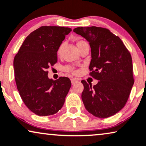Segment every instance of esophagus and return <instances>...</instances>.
<instances>
[{"label": "esophagus", "instance_id": "1", "mask_svg": "<svg viewBox=\"0 0 146 146\" xmlns=\"http://www.w3.org/2000/svg\"><path fill=\"white\" fill-rule=\"evenodd\" d=\"M78 79H76V78H71V82H72V84H75V83L78 82Z\"/></svg>", "mask_w": 146, "mask_h": 146}]
</instances>
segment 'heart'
I'll list each match as a JSON object with an SVG mask.
<instances>
[{"instance_id": "1", "label": "heart", "mask_w": 146, "mask_h": 146, "mask_svg": "<svg viewBox=\"0 0 146 146\" xmlns=\"http://www.w3.org/2000/svg\"><path fill=\"white\" fill-rule=\"evenodd\" d=\"M82 42H84V41H82V40H78L76 41V45H77V46H78V45H80V43H82ZM62 48H63V44H61V45H60V46L59 47V48H58V54H60V53H61L62 50ZM65 70L67 72H73V73L75 72L74 70L72 68L69 67V66H68V67H66V68H65Z\"/></svg>"}]
</instances>
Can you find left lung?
I'll list each match as a JSON object with an SVG mask.
<instances>
[{
  "label": "left lung",
  "mask_w": 146,
  "mask_h": 146,
  "mask_svg": "<svg viewBox=\"0 0 146 146\" xmlns=\"http://www.w3.org/2000/svg\"><path fill=\"white\" fill-rule=\"evenodd\" d=\"M73 31L89 42L90 75L98 80L93 86L81 81L84 107L98 118L113 116L125 105L134 84L131 54L121 39L106 28L77 27Z\"/></svg>",
  "instance_id": "obj_1"
}]
</instances>
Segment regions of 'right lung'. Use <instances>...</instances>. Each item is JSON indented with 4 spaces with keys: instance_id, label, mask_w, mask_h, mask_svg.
Masks as SVG:
<instances>
[{
    "instance_id": "obj_1",
    "label": "right lung",
    "mask_w": 146,
    "mask_h": 146,
    "mask_svg": "<svg viewBox=\"0 0 146 146\" xmlns=\"http://www.w3.org/2000/svg\"><path fill=\"white\" fill-rule=\"evenodd\" d=\"M71 31L68 27L42 26L26 37L14 58L15 82L21 97L28 109L39 116L58 113L71 87L68 78L54 80L47 71L58 61V48Z\"/></svg>"
}]
</instances>
